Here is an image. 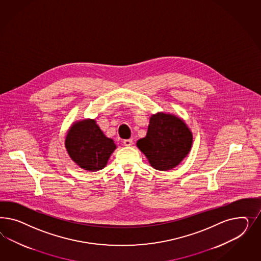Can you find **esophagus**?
<instances>
[{
	"instance_id": "1",
	"label": "esophagus",
	"mask_w": 261,
	"mask_h": 261,
	"mask_svg": "<svg viewBox=\"0 0 261 261\" xmlns=\"http://www.w3.org/2000/svg\"><path fill=\"white\" fill-rule=\"evenodd\" d=\"M123 144H124L125 146H131V145L133 144V141H132L131 139H129V140H124V141H123Z\"/></svg>"
}]
</instances>
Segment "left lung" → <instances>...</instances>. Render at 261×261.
Listing matches in <instances>:
<instances>
[{
  "instance_id": "1",
  "label": "left lung",
  "mask_w": 261,
  "mask_h": 261,
  "mask_svg": "<svg viewBox=\"0 0 261 261\" xmlns=\"http://www.w3.org/2000/svg\"><path fill=\"white\" fill-rule=\"evenodd\" d=\"M192 141V132L184 119L158 112L151 115L146 136L137 142V147L153 168L167 171L179 166L189 155Z\"/></svg>"
}]
</instances>
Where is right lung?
Masks as SVG:
<instances>
[{
  "instance_id": "add662e5",
  "label": "right lung",
  "mask_w": 261,
  "mask_h": 261,
  "mask_svg": "<svg viewBox=\"0 0 261 261\" xmlns=\"http://www.w3.org/2000/svg\"><path fill=\"white\" fill-rule=\"evenodd\" d=\"M65 147L80 168L97 171L106 166L117 144L104 135L95 119H85L71 124L65 138Z\"/></svg>"
}]
</instances>
